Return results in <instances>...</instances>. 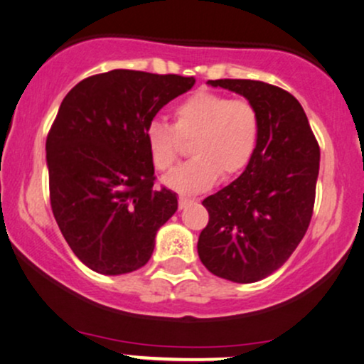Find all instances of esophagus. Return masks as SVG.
Returning a JSON list of instances; mask_svg holds the SVG:
<instances>
[{"label": "esophagus", "mask_w": 364, "mask_h": 364, "mask_svg": "<svg viewBox=\"0 0 364 364\" xmlns=\"http://www.w3.org/2000/svg\"><path fill=\"white\" fill-rule=\"evenodd\" d=\"M193 203H195V200L186 198V196H179V200H178V205H179V208H181V210L191 207Z\"/></svg>", "instance_id": "esophagus-1"}]
</instances>
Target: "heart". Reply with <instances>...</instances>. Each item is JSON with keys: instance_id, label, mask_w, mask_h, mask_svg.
Returning a JSON list of instances; mask_svg holds the SVG:
<instances>
[{"instance_id": "1", "label": "heart", "mask_w": 364, "mask_h": 364, "mask_svg": "<svg viewBox=\"0 0 364 364\" xmlns=\"http://www.w3.org/2000/svg\"><path fill=\"white\" fill-rule=\"evenodd\" d=\"M173 129L154 120L146 129V149L156 171H168L181 151L179 140L191 139V159L163 178V185L181 195L208 190L220 178L242 173L256 154L261 118L247 100H232L212 91H196L171 110Z\"/></svg>"}]
</instances>
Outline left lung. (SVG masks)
I'll return each instance as SVG.
<instances>
[{"mask_svg": "<svg viewBox=\"0 0 364 364\" xmlns=\"http://www.w3.org/2000/svg\"><path fill=\"white\" fill-rule=\"evenodd\" d=\"M256 107L261 135L237 179L201 203L208 224L198 256L210 273L234 283L269 277L291 256L314 212L321 149L295 96L252 80H215Z\"/></svg>", "mask_w": 364, "mask_h": 364, "instance_id": "8db88e82", "label": "left lung"}]
</instances>
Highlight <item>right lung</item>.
<instances>
[{
  "mask_svg": "<svg viewBox=\"0 0 364 364\" xmlns=\"http://www.w3.org/2000/svg\"><path fill=\"white\" fill-rule=\"evenodd\" d=\"M195 77L129 69L86 77L65 95L47 137L50 205L69 247L102 274L142 268L178 210L154 190L146 129Z\"/></svg>",
  "mask_w": 364,
  "mask_h": 364,
  "instance_id": "add662e5",
  "label": "right lung"
}]
</instances>
